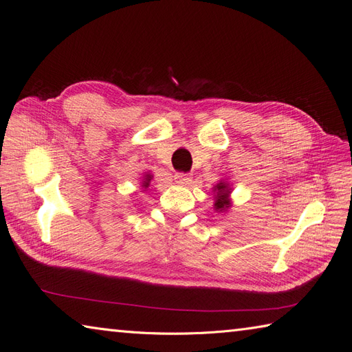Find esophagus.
<instances>
[{
	"instance_id": "esophagus-1",
	"label": "esophagus",
	"mask_w": 352,
	"mask_h": 352,
	"mask_svg": "<svg viewBox=\"0 0 352 352\" xmlns=\"http://www.w3.org/2000/svg\"><path fill=\"white\" fill-rule=\"evenodd\" d=\"M175 179L180 184H188L190 179H192V175L190 173H184V172H176L175 173Z\"/></svg>"
}]
</instances>
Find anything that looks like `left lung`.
Masks as SVG:
<instances>
[{"mask_svg":"<svg viewBox=\"0 0 352 352\" xmlns=\"http://www.w3.org/2000/svg\"><path fill=\"white\" fill-rule=\"evenodd\" d=\"M216 190H217V195H216V210H225L229 207V201H228V195H229V189H228V185L225 182H220L217 186H216Z\"/></svg>","mask_w":352,"mask_h":352,"instance_id":"left-lung-1","label":"left lung"}]
</instances>
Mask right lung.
Wrapping results in <instances>:
<instances>
[{
  "instance_id": "right-lung-1",
  "label": "right lung",
  "mask_w": 352,
  "mask_h": 352,
  "mask_svg": "<svg viewBox=\"0 0 352 352\" xmlns=\"http://www.w3.org/2000/svg\"><path fill=\"white\" fill-rule=\"evenodd\" d=\"M151 175H146L145 176V179H144V186H148V184H150V180H151Z\"/></svg>"
}]
</instances>
